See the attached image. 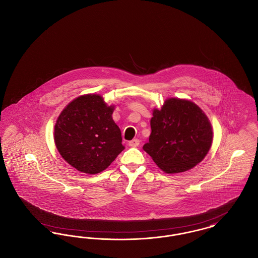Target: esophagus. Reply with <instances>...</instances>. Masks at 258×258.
<instances>
[{
    "mask_svg": "<svg viewBox=\"0 0 258 258\" xmlns=\"http://www.w3.org/2000/svg\"><path fill=\"white\" fill-rule=\"evenodd\" d=\"M139 139H133L132 141H130V143H128V145L131 146V147H137L138 145H139Z\"/></svg>",
    "mask_w": 258,
    "mask_h": 258,
    "instance_id": "1",
    "label": "esophagus"
}]
</instances>
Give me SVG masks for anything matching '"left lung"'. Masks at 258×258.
<instances>
[{"instance_id": "1", "label": "left lung", "mask_w": 258, "mask_h": 258, "mask_svg": "<svg viewBox=\"0 0 258 258\" xmlns=\"http://www.w3.org/2000/svg\"><path fill=\"white\" fill-rule=\"evenodd\" d=\"M151 135L143 149L166 173H178L197 166L212 144V123L191 100L168 98L153 110Z\"/></svg>"}]
</instances>
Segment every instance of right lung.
<instances>
[{
    "mask_svg": "<svg viewBox=\"0 0 258 258\" xmlns=\"http://www.w3.org/2000/svg\"><path fill=\"white\" fill-rule=\"evenodd\" d=\"M99 94L81 95L65 107L54 125V142L61 157L77 170L103 171L124 147L121 130Z\"/></svg>",
    "mask_w": 258,
    "mask_h": 258,
    "instance_id": "1",
    "label": "right lung"
}]
</instances>
